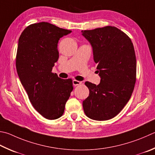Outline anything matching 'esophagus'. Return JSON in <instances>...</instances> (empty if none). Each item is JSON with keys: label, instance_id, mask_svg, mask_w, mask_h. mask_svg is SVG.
<instances>
[{"label": "esophagus", "instance_id": "34e87169", "mask_svg": "<svg viewBox=\"0 0 155 155\" xmlns=\"http://www.w3.org/2000/svg\"><path fill=\"white\" fill-rule=\"evenodd\" d=\"M72 83H73V85H74V86H77V85H81V81H77V80H73Z\"/></svg>", "mask_w": 155, "mask_h": 155}]
</instances>
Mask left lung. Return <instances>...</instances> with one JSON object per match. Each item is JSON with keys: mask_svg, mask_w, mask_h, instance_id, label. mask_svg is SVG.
I'll return each instance as SVG.
<instances>
[{"mask_svg": "<svg viewBox=\"0 0 155 155\" xmlns=\"http://www.w3.org/2000/svg\"><path fill=\"white\" fill-rule=\"evenodd\" d=\"M93 47L101 77L99 85L87 81L89 96L83 102L87 117L112 119L128 102L136 81V58L131 38L114 26L82 30Z\"/></svg>", "mask_w": 155, "mask_h": 155, "instance_id": "1", "label": "left lung"}]
</instances>
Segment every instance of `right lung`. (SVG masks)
<instances>
[{
	"label": "right lung",
	"instance_id": "obj_1",
	"mask_svg": "<svg viewBox=\"0 0 155 155\" xmlns=\"http://www.w3.org/2000/svg\"><path fill=\"white\" fill-rule=\"evenodd\" d=\"M71 32L39 22L27 26L19 38L15 61L19 78L34 108L49 120L62 116L73 90L71 78L61 79L52 72L59 58L58 41Z\"/></svg>",
	"mask_w": 155,
	"mask_h": 155
}]
</instances>
